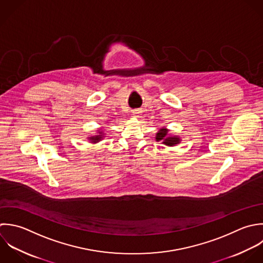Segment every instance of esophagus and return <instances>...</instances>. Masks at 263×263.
Returning a JSON list of instances; mask_svg holds the SVG:
<instances>
[{
  "label": "esophagus",
  "instance_id": "esophagus-1",
  "mask_svg": "<svg viewBox=\"0 0 263 263\" xmlns=\"http://www.w3.org/2000/svg\"><path fill=\"white\" fill-rule=\"evenodd\" d=\"M141 109H139V108H135V109H133L132 110V115L134 116V117H138L140 114H141Z\"/></svg>",
  "mask_w": 263,
  "mask_h": 263
}]
</instances>
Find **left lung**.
Masks as SVG:
<instances>
[{
	"mask_svg": "<svg viewBox=\"0 0 263 263\" xmlns=\"http://www.w3.org/2000/svg\"><path fill=\"white\" fill-rule=\"evenodd\" d=\"M157 141H162L163 143L166 145H174L177 144L179 142V138L177 137H167V130L166 129H161L159 131V133H157V137H156Z\"/></svg>",
	"mask_w": 263,
	"mask_h": 263,
	"instance_id": "1",
	"label": "left lung"
}]
</instances>
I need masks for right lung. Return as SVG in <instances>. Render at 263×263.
Segmentation results:
<instances>
[{
    "mask_svg": "<svg viewBox=\"0 0 263 263\" xmlns=\"http://www.w3.org/2000/svg\"><path fill=\"white\" fill-rule=\"evenodd\" d=\"M101 135H97V136H93V137H91V139L93 140V142H96V141H99L100 139H101Z\"/></svg>",
    "mask_w": 263,
    "mask_h": 263,
    "instance_id": "right-lung-1",
    "label": "right lung"
}]
</instances>
